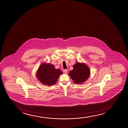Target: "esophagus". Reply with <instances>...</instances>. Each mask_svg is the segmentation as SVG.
Masks as SVG:
<instances>
[{
	"instance_id": "34e87169",
	"label": "esophagus",
	"mask_w": 128,
	"mask_h": 128,
	"mask_svg": "<svg viewBox=\"0 0 128 128\" xmlns=\"http://www.w3.org/2000/svg\"><path fill=\"white\" fill-rule=\"evenodd\" d=\"M67 72H68V70H63V72H64L65 74H67Z\"/></svg>"
}]
</instances>
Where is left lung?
Listing matches in <instances>:
<instances>
[{
	"mask_svg": "<svg viewBox=\"0 0 128 128\" xmlns=\"http://www.w3.org/2000/svg\"><path fill=\"white\" fill-rule=\"evenodd\" d=\"M68 75L75 84H81L87 80L90 75V70L84 63L77 62L73 66Z\"/></svg>",
	"mask_w": 128,
	"mask_h": 128,
	"instance_id": "obj_1",
	"label": "left lung"
}]
</instances>
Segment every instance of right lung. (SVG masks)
I'll list each match as a JSON object with an SVG mask.
<instances>
[{"mask_svg":"<svg viewBox=\"0 0 128 128\" xmlns=\"http://www.w3.org/2000/svg\"><path fill=\"white\" fill-rule=\"evenodd\" d=\"M62 72L60 69H56L53 65L44 63L39 67L37 72V77L43 84L52 86L56 84L60 75Z\"/></svg>","mask_w":128,"mask_h":128,"instance_id":"1","label":"right lung"}]
</instances>
